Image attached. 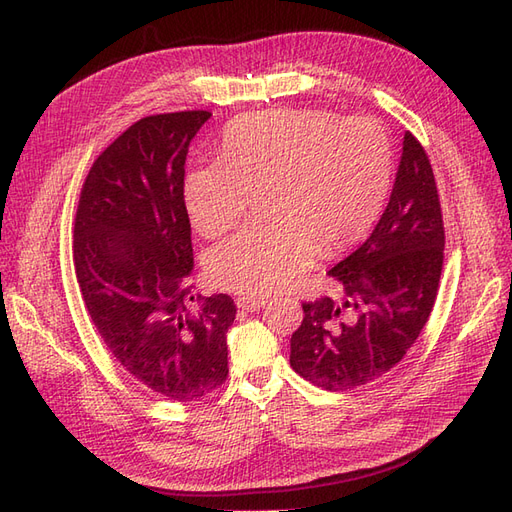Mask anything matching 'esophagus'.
<instances>
[{
	"mask_svg": "<svg viewBox=\"0 0 512 512\" xmlns=\"http://www.w3.org/2000/svg\"><path fill=\"white\" fill-rule=\"evenodd\" d=\"M265 305H267V301L260 297H239L237 299V307L245 309V312H256V309L265 307Z\"/></svg>",
	"mask_w": 512,
	"mask_h": 512,
	"instance_id": "34e87169",
	"label": "esophagus"
}]
</instances>
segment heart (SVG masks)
<instances>
[{
	"mask_svg": "<svg viewBox=\"0 0 512 512\" xmlns=\"http://www.w3.org/2000/svg\"><path fill=\"white\" fill-rule=\"evenodd\" d=\"M393 153L374 119L273 108L228 123L220 162L192 168L183 200L203 237L235 228L262 194L269 224L215 245L207 271L215 286L265 297L329 254L359 241L389 194Z\"/></svg>",
	"mask_w": 512,
	"mask_h": 512,
	"instance_id": "b5f03b06",
	"label": "heart"
}]
</instances>
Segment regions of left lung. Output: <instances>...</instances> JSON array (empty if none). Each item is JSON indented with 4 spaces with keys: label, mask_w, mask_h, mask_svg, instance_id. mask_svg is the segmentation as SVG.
<instances>
[{
    "label": "left lung",
    "mask_w": 512,
    "mask_h": 512,
    "mask_svg": "<svg viewBox=\"0 0 512 512\" xmlns=\"http://www.w3.org/2000/svg\"><path fill=\"white\" fill-rule=\"evenodd\" d=\"M444 226L425 149L406 132L380 222L329 271L342 299L303 303L290 365L324 391H348L391 371L425 327L442 273Z\"/></svg>",
    "instance_id": "left-lung-1"
}]
</instances>
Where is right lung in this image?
Here are the masks:
<instances>
[{
  "label": "right lung",
  "mask_w": 512,
  "mask_h": 512,
  "mask_svg": "<svg viewBox=\"0 0 512 512\" xmlns=\"http://www.w3.org/2000/svg\"><path fill=\"white\" fill-rule=\"evenodd\" d=\"M207 111L151 115L108 145L85 179L74 271L115 361L147 389L198 401L226 380L228 294L192 297L185 158Z\"/></svg>",
  "instance_id": "right-lung-1"
}]
</instances>
